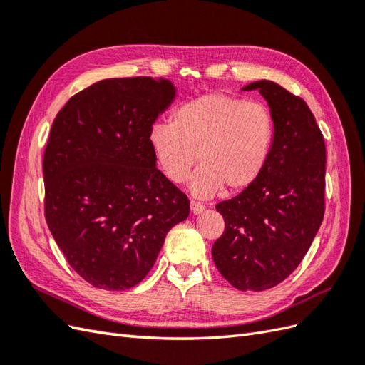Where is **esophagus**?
<instances>
[{"label": "esophagus", "mask_w": 365, "mask_h": 365, "mask_svg": "<svg viewBox=\"0 0 365 365\" xmlns=\"http://www.w3.org/2000/svg\"><path fill=\"white\" fill-rule=\"evenodd\" d=\"M205 210V205L204 204H201V202H196V201H192L190 202V212L193 213V215H200V213H202Z\"/></svg>", "instance_id": "34e87169"}]
</instances>
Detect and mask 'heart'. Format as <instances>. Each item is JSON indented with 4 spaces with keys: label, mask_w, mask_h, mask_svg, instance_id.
<instances>
[{
    "label": "heart",
    "mask_w": 365,
    "mask_h": 365,
    "mask_svg": "<svg viewBox=\"0 0 365 365\" xmlns=\"http://www.w3.org/2000/svg\"><path fill=\"white\" fill-rule=\"evenodd\" d=\"M274 135L267 105L210 93L176 108L172 123L152 125L148 141L160 170L172 182H184L200 161L190 192L210 197L224 185L239 192L256 181L271 157Z\"/></svg>",
    "instance_id": "1"
}]
</instances>
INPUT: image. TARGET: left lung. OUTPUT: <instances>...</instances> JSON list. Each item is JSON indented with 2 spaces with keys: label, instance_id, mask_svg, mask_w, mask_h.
<instances>
[{
  "label": "left lung",
  "instance_id": "left-lung-1",
  "mask_svg": "<svg viewBox=\"0 0 365 365\" xmlns=\"http://www.w3.org/2000/svg\"><path fill=\"white\" fill-rule=\"evenodd\" d=\"M268 102L275 135L267 168L237 196L216 205L225 231L212 248L239 291H264L300 264L324 216L326 146L303 98L271 81L252 82Z\"/></svg>",
  "mask_w": 365,
  "mask_h": 365
}]
</instances>
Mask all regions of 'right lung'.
<instances>
[{"label":"right lung","mask_w":365,"mask_h":365,"mask_svg":"<svg viewBox=\"0 0 365 365\" xmlns=\"http://www.w3.org/2000/svg\"><path fill=\"white\" fill-rule=\"evenodd\" d=\"M176 97L168 79L85 88L53 121L43 153L46 219L70 267L98 289L125 291L155 263L190 202L157 169L149 129Z\"/></svg>","instance_id":"obj_1"}]
</instances>
